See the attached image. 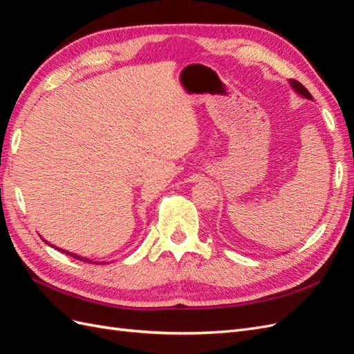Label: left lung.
Here are the masks:
<instances>
[{"mask_svg":"<svg viewBox=\"0 0 354 354\" xmlns=\"http://www.w3.org/2000/svg\"><path fill=\"white\" fill-rule=\"evenodd\" d=\"M289 84H291V87H292L299 95H303V97H306V99H308V100H313L312 94L308 93V90L304 87L303 84H299V82L295 81V80H289Z\"/></svg>","mask_w":354,"mask_h":354,"instance_id":"1","label":"left lung"}]
</instances>
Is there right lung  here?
I'll return each mask as SVG.
<instances>
[{
	"mask_svg": "<svg viewBox=\"0 0 354 354\" xmlns=\"http://www.w3.org/2000/svg\"><path fill=\"white\" fill-rule=\"evenodd\" d=\"M44 241L47 245H50V246H53V248L55 250H59V251H62V252H65V254H68V255H71V257H73V259H77V260H81V261H85V263H95V264H106V261H103V263H97V261H93V260H88V259H85V257H80V255H77V254H72V252H69V251H65V250H60V248H57V246H55V245H51V243H48L46 239H42Z\"/></svg>",
	"mask_w": 354,
	"mask_h": 354,
	"instance_id": "add662e5",
	"label": "right lung"
}]
</instances>
